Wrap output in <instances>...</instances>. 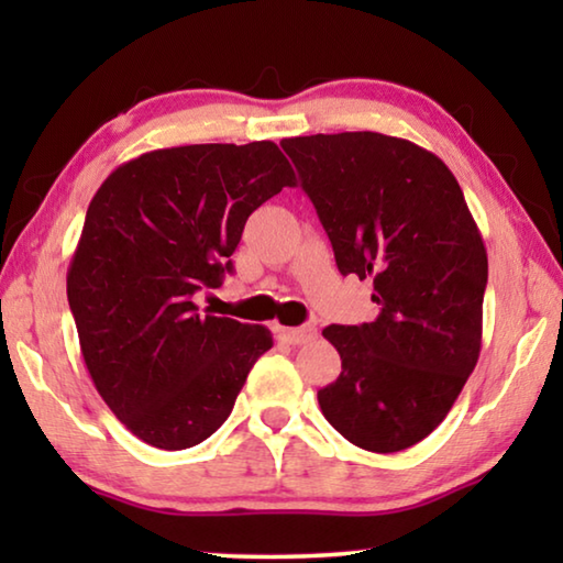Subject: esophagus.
Returning <instances> with one entry per match:
<instances>
[{"label": "esophagus", "mask_w": 563, "mask_h": 563, "mask_svg": "<svg viewBox=\"0 0 563 563\" xmlns=\"http://www.w3.org/2000/svg\"><path fill=\"white\" fill-rule=\"evenodd\" d=\"M280 338L290 345H305V342L318 338L316 325H302V328H280Z\"/></svg>", "instance_id": "obj_1"}]
</instances>
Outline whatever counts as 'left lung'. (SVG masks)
Returning <instances> with one entry per match:
<instances>
[{"label":"left lung","mask_w":563,"mask_h":563,"mask_svg":"<svg viewBox=\"0 0 563 563\" xmlns=\"http://www.w3.org/2000/svg\"><path fill=\"white\" fill-rule=\"evenodd\" d=\"M342 275L375 285L379 316L322 330L342 373L318 402L360 450L399 452L440 427L482 350L487 247L452 170L375 131L283 139Z\"/></svg>","instance_id":"8db88e82"}]
</instances>
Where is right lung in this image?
Returning a JSON list of instances; mask_svg holds the SVG:
<instances>
[{
    "instance_id": "1",
    "label": "right lung",
    "mask_w": 563,
    "mask_h": 563,
    "mask_svg": "<svg viewBox=\"0 0 563 563\" xmlns=\"http://www.w3.org/2000/svg\"><path fill=\"white\" fill-rule=\"evenodd\" d=\"M295 186L273 141L158 148L121 164L91 198L66 295L99 395L158 450L211 437L273 335L198 312L221 288L255 208Z\"/></svg>"
}]
</instances>
